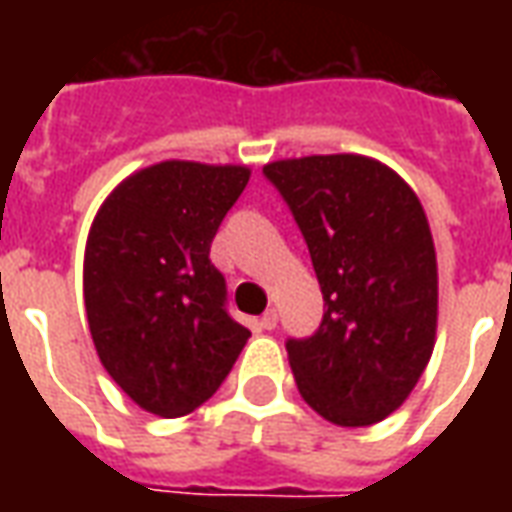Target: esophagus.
Returning <instances> with one entry per match:
<instances>
[{
	"mask_svg": "<svg viewBox=\"0 0 512 512\" xmlns=\"http://www.w3.org/2000/svg\"><path fill=\"white\" fill-rule=\"evenodd\" d=\"M274 326H277V310H266L263 312V318H260V329L271 332Z\"/></svg>",
	"mask_w": 512,
	"mask_h": 512,
	"instance_id": "34e87169",
	"label": "esophagus"
}]
</instances>
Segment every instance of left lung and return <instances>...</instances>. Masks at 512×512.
<instances>
[{
    "label": "left lung",
    "mask_w": 512,
    "mask_h": 512,
    "mask_svg": "<svg viewBox=\"0 0 512 512\" xmlns=\"http://www.w3.org/2000/svg\"><path fill=\"white\" fill-rule=\"evenodd\" d=\"M293 211L323 293L321 329L288 340L301 397L340 428L406 403L436 345L439 266L422 202L395 169L359 153L263 167Z\"/></svg>",
    "instance_id": "1"
}]
</instances>
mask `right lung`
<instances>
[{
    "label": "right lung",
    "instance_id": "1",
    "mask_svg": "<svg viewBox=\"0 0 512 512\" xmlns=\"http://www.w3.org/2000/svg\"><path fill=\"white\" fill-rule=\"evenodd\" d=\"M244 164L158 161L117 183L84 246V307L106 373L136 406L183 417L219 389L252 332L224 310L211 241Z\"/></svg>",
    "mask_w": 512,
    "mask_h": 512
}]
</instances>
